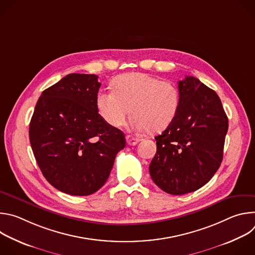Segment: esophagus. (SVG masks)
Returning a JSON list of instances; mask_svg holds the SVG:
<instances>
[{
    "label": "esophagus",
    "instance_id": "34e87169",
    "mask_svg": "<svg viewBox=\"0 0 255 255\" xmlns=\"http://www.w3.org/2000/svg\"><path fill=\"white\" fill-rule=\"evenodd\" d=\"M126 141H127L128 145H131V146H134V145H136V144L140 141V139H139V138L132 137V136H130V135H127V136H126Z\"/></svg>",
    "mask_w": 255,
    "mask_h": 255
}]
</instances>
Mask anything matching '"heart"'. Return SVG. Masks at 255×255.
Segmentation results:
<instances>
[{
    "label": "heart",
    "mask_w": 255,
    "mask_h": 255,
    "mask_svg": "<svg viewBox=\"0 0 255 255\" xmlns=\"http://www.w3.org/2000/svg\"><path fill=\"white\" fill-rule=\"evenodd\" d=\"M114 91H102L97 110L110 126L124 125L131 108L130 127L134 130L161 132L174 120L180 103L177 87L168 81L143 72L123 75L114 81Z\"/></svg>",
    "instance_id": "b5f03b06"
}]
</instances>
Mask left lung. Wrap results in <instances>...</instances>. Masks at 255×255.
<instances>
[{"instance_id": "obj_1", "label": "left lung", "mask_w": 255, "mask_h": 255, "mask_svg": "<svg viewBox=\"0 0 255 255\" xmlns=\"http://www.w3.org/2000/svg\"><path fill=\"white\" fill-rule=\"evenodd\" d=\"M180 103L172 123L158 136L149 165L154 184L170 195L205 186L223 159L228 118L220 98L194 77L178 82Z\"/></svg>"}]
</instances>
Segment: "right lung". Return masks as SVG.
<instances>
[{
	"mask_svg": "<svg viewBox=\"0 0 255 255\" xmlns=\"http://www.w3.org/2000/svg\"><path fill=\"white\" fill-rule=\"evenodd\" d=\"M98 76L70 74L42 92L29 125L37 164L48 183L71 196H89L107 181L124 133L100 116Z\"/></svg>",
	"mask_w": 255,
	"mask_h": 255,
	"instance_id": "right-lung-1",
	"label": "right lung"
}]
</instances>
